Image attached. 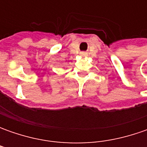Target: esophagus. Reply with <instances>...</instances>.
<instances>
[{"mask_svg": "<svg viewBox=\"0 0 147 147\" xmlns=\"http://www.w3.org/2000/svg\"><path fill=\"white\" fill-rule=\"evenodd\" d=\"M81 55H85L86 53H85V52H81Z\"/></svg>", "mask_w": 147, "mask_h": 147, "instance_id": "esophagus-1", "label": "esophagus"}]
</instances>
